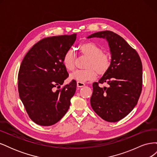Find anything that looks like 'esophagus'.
<instances>
[{
  "label": "esophagus",
  "instance_id": "obj_1",
  "mask_svg": "<svg viewBox=\"0 0 157 157\" xmlns=\"http://www.w3.org/2000/svg\"><path fill=\"white\" fill-rule=\"evenodd\" d=\"M77 87L78 88H81V87H84L85 86V84L82 82H77Z\"/></svg>",
  "mask_w": 157,
  "mask_h": 157
}]
</instances>
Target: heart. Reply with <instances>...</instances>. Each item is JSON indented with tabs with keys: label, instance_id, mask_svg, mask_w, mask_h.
<instances>
[{
	"label": "heart",
	"instance_id": "obj_1",
	"mask_svg": "<svg viewBox=\"0 0 157 157\" xmlns=\"http://www.w3.org/2000/svg\"><path fill=\"white\" fill-rule=\"evenodd\" d=\"M80 52L88 58L86 69L76 70L70 74V78L80 82H86L94 80L98 74L103 75L109 70L111 65L109 55L102 51L100 47L93 42H86L80 46ZM63 63L65 67L69 71H73L75 67V59L73 54L68 52L63 57Z\"/></svg>",
	"mask_w": 157,
	"mask_h": 157
}]
</instances>
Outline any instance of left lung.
<instances>
[{
  "label": "left lung",
  "mask_w": 157,
  "mask_h": 157,
  "mask_svg": "<svg viewBox=\"0 0 157 157\" xmlns=\"http://www.w3.org/2000/svg\"><path fill=\"white\" fill-rule=\"evenodd\" d=\"M89 38L107 42L111 53L109 70L93 84L90 104L103 120L115 122L128 115L137 105L142 88V63L137 52L122 37L110 31L94 33ZM107 82L101 88L98 83Z\"/></svg>",
  "instance_id": "left-lung-1"
}]
</instances>
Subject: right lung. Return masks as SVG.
I'll return each instance as SVG.
<instances>
[{
    "label": "right lung",
    "instance_id": "1",
    "mask_svg": "<svg viewBox=\"0 0 157 157\" xmlns=\"http://www.w3.org/2000/svg\"><path fill=\"white\" fill-rule=\"evenodd\" d=\"M77 34L44 38L33 46L23 58L18 73V91L31 119L48 126L67 113L77 88L72 80L55 90L69 77L63 57L74 44Z\"/></svg>",
    "mask_w": 157,
    "mask_h": 157
}]
</instances>
